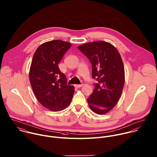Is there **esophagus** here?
<instances>
[{
	"label": "esophagus",
	"mask_w": 157,
	"mask_h": 157,
	"mask_svg": "<svg viewBox=\"0 0 157 157\" xmlns=\"http://www.w3.org/2000/svg\"><path fill=\"white\" fill-rule=\"evenodd\" d=\"M82 86V84H76V85H75V87L76 88H80V87H81Z\"/></svg>",
	"instance_id": "1"
}]
</instances>
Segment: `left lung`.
<instances>
[{"label": "left lung", "mask_w": 157, "mask_h": 157, "mask_svg": "<svg viewBox=\"0 0 157 157\" xmlns=\"http://www.w3.org/2000/svg\"><path fill=\"white\" fill-rule=\"evenodd\" d=\"M78 48L90 60L92 75L98 81L87 100L90 108L97 114L110 111L119 101L125 83V70L121 54L111 43L97 41Z\"/></svg>", "instance_id": "obj_1"}]
</instances>
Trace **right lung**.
Masks as SVG:
<instances>
[{
	"instance_id": "obj_1",
	"label": "right lung",
	"mask_w": 157,
	"mask_h": 157,
	"mask_svg": "<svg viewBox=\"0 0 157 157\" xmlns=\"http://www.w3.org/2000/svg\"><path fill=\"white\" fill-rule=\"evenodd\" d=\"M71 44L56 40L41 44L35 51L29 70V80L37 100L51 111H60L71 103L75 87L67 84L58 64Z\"/></svg>"
}]
</instances>
